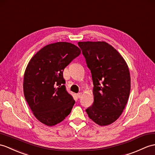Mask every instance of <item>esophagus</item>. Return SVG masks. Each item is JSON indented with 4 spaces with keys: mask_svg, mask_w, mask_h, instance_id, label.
<instances>
[{
    "mask_svg": "<svg viewBox=\"0 0 155 155\" xmlns=\"http://www.w3.org/2000/svg\"><path fill=\"white\" fill-rule=\"evenodd\" d=\"M82 95H83V94H82V92H79V93H78V94H77V98H81V97L82 96Z\"/></svg>",
    "mask_w": 155,
    "mask_h": 155,
    "instance_id": "1",
    "label": "esophagus"
}]
</instances>
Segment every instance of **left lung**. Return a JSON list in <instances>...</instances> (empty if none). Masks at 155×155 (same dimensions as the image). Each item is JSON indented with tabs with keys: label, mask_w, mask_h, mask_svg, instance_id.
I'll return each instance as SVG.
<instances>
[{
	"label": "left lung",
	"mask_w": 155,
	"mask_h": 155,
	"mask_svg": "<svg viewBox=\"0 0 155 155\" xmlns=\"http://www.w3.org/2000/svg\"><path fill=\"white\" fill-rule=\"evenodd\" d=\"M91 71L94 102L86 110L90 119L105 126L120 117L127 103L131 77L127 63L105 41H79Z\"/></svg>",
	"instance_id": "1"
}]
</instances>
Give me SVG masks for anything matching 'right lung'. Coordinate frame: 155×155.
<instances>
[{"label": "right lung", "instance_id": "right-lung-1", "mask_svg": "<svg viewBox=\"0 0 155 155\" xmlns=\"http://www.w3.org/2000/svg\"><path fill=\"white\" fill-rule=\"evenodd\" d=\"M81 53L68 42L47 45L31 57L24 75L25 99L34 116L48 126L62 121L75 103L66 91L63 70Z\"/></svg>", "mask_w": 155, "mask_h": 155}]
</instances>
